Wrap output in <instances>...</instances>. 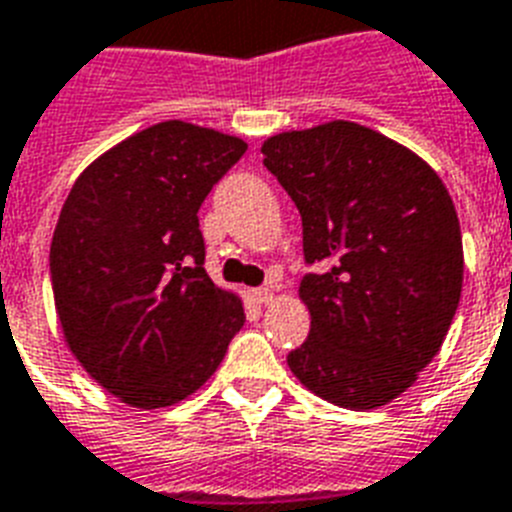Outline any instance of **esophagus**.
<instances>
[{
    "instance_id": "obj_1",
    "label": "esophagus",
    "mask_w": 512,
    "mask_h": 512,
    "mask_svg": "<svg viewBox=\"0 0 512 512\" xmlns=\"http://www.w3.org/2000/svg\"><path fill=\"white\" fill-rule=\"evenodd\" d=\"M255 299L263 302V305H270L273 302V289L270 286H260V289H255Z\"/></svg>"
}]
</instances>
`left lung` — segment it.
<instances>
[{
	"label": "left lung",
	"mask_w": 512,
	"mask_h": 512,
	"mask_svg": "<svg viewBox=\"0 0 512 512\" xmlns=\"http://www.w3.org/2000/svg\"><path fill=\"white\" fill-rule=\"evenodd\" d=\"M260 152L321 268L299 284L310 334L286 363L339 407L392 402L434 360L463 292L450 191L415 152L350 120L284 131Z\"/></svg>",
	"instance_id": "8db88e82"
}]
</instances>
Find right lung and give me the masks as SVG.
<instances>
[{
  "mask_svg": "<svg viewBox=\"0 0 512 512\" xmlns=\"http://www.w3.org/2000/svg\"><path fill=\"white\" fill-rule=\"evenodd\" d=\"M247 152L239 136L165 120L76 178L49 249L62 336L120 402L194 394L244 326L242 299L210 281L199 207Z\"/></svg>",
  "mask_w": 512,
  "mask_h": 512,
  "instance_id": "obj_1",
  "label": "right lung"
}]
</instances>
